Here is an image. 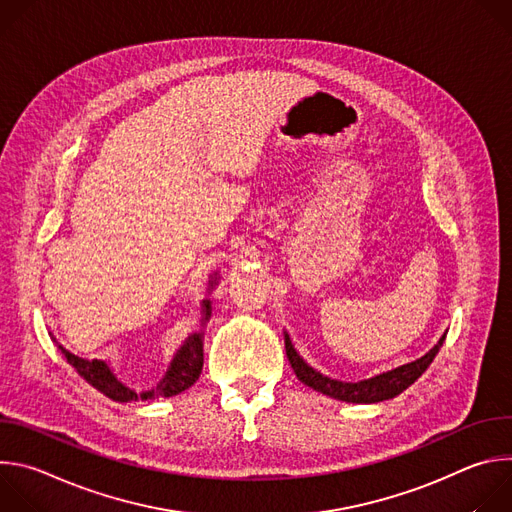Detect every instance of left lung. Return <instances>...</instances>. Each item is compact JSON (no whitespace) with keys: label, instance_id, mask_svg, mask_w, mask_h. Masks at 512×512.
Returning a JSON list of instances; mask_svg holds the SVG:
<instances>
[{"label":"left lung","instance_id":"1","mask_svg":"<svg viewBox=\"0 0 512 512\" xmlns=\"http://www.w3.org/2000/svg\"><path fill=\"white\" fill-rule=\"evenodd\" d=\"M283 334H285V354H287V360L291 364V369H294L296 377L304 385L312 387L314 391H318L326 397L338 399V401H346V403H379V401L397 397L427 371L431 360L435 358L437 352H440V348L446 340V334H444L427 354H423L421 358H417L413 362L403 364V367L375 375L371 379L348 383V381H338V379L326 377L320 371H316L314 367H310V364L304 360V356H300V352L296 350L289 334L287 332H283Z\"/></svg>","mask_w":512,"mask_h":512}]
</instances>
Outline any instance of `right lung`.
Segmentation results:
<instances>
[{
    "label": "right lung",
    "instance_id": "add662e5",
    "mask_svg": "<svg viewBox=\"0 0 512 512\" xmlns=\"http://www.w3.org/2000/svg\"><path fill=\"white\" fill-rule=\"evenodd\" d=\"M216 283H218V273L210 275L208 289H212ZM210 314H212L210 300H202V320H200L202 328L198 332H192L184 340V344L176 350L164 379L148 391H135V389L127 387L125 383H121L117 379V375L113 373L111 364L107 360H101V358H91L89 360V358L72 354L70 350H66L56 340V336L52 332H48V334L56 342L58 350L62 352V356L66 358L70 367L75 369L89 385H93L97 391H101L105 397H109L117 403L148 401V399H156V397H174V395L186 391L188 387H192L198 381V377L202 373V362H204V344H202L204 324L208 322Z\"/></svg>",
    "mask_w": 512,
    "mask_h": 512
}]
</instances>
